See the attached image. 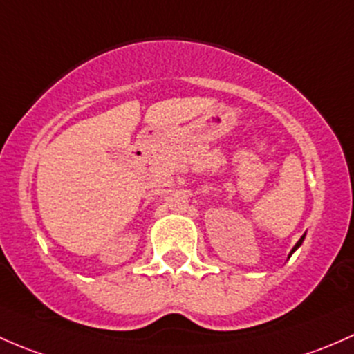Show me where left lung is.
<instances>
[{"label": "left lung", "instance_id": "left-lung-1", "mask_svg": "<svg viewBox=\"0 0 354 354\" xmlns=\"http://www.w3.org/2000/svg\"><path fill=\"white\" fill-rule=\"evenodd\" d=\"M304 239H305V235H304V236H301V239H300V240H298V242H297V245H295V247H293V250H291V252H295V250H297V249H298V247H300V245H301V242H304Z\"/></svg>", "mask_w": 354, "mask_h": 354}]
</instances>
